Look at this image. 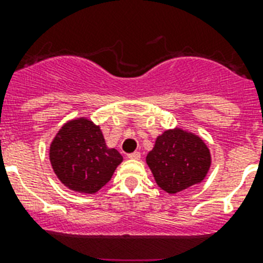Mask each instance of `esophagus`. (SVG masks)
Wrapping results in <instances>:
<instances>
[{"label":"esophagus","mask_w":263,"mask_h":263,"mask_svg":"<svg viewBox=\"0 0 263 263\" xmlns=\"http://www.w3.org/2000/svg\"><path fill=\"white\" fill-rule=\"evenodd\" d=\"M127 158H129V159H139V158H141V153L134 152V153H132V154L127 155Z\"/></svg>","instance_id":"esophagus-1"}]
</instances>
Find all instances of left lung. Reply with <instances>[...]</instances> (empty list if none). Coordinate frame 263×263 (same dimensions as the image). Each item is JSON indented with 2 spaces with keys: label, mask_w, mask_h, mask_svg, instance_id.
I'll list each match as a JSON object with an SVG mask.
<instances>
[{
  "label": "left lung",
  "mask_w": 263,
  "mask_h": 263,
  "mask_svg": "<svg viewBox=\"0 0 263 263\" xmlns=\"http://www.w3.org/2000/svg\"><path fill=\"white\" fill-rule=\"evenodd\" d=\"M146 163L163 191L178 194L203 182L211 167V153L200 137L175 127L158 136Z\"/></svg>",
  "instance_id": "left-lung-1"
}]
</instances>
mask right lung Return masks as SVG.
<instances>
[{
	"label": "right lung",
	"mask_w": 263,
	"mask_h": 263,
	"mask_svg": "<svg viewBox=\"0 0 263 263\" xmlns=\"http://www.w3.org/2000/svg\"><path fill=\"white\" fill-rule=\"evenodd\" d=\"M50 162L58 179L69 190L96 194L110 180L122 155L106 146L100 126L80 117L60 127L50 145Z\"/></svg>",
	"instance_id": "1"
}]
</instances>
